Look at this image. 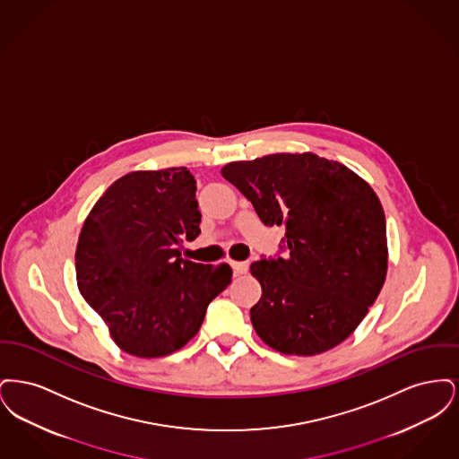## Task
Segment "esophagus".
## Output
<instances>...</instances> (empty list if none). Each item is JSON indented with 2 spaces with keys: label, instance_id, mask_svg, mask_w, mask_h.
Masks as SVG:
<instances>
[{
  "label": "esophagus",
  "instance_id": "obj_1",
  "mask_svg": "<svg viewBox=\"0 0 459 459\" xmlns=\"http://www.w3.org/2000/svg\"><path fill=\"white\" fill-rule=\"evenodd\" d=\"M232 264V268H234V272L236 273H247V270H249V263L247 262H232L230 263Z\"/></svg>",
  "mask_w": 459,
  "mask_h": 459
}]
</instances>
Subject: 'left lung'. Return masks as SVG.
Instances as JSON below:
<instances>
[{
  "instance_id": "1",
  "label": "left lung",
  "mask_w": 459,
  "mask_h": 459,
  "mask_svg": "<svg viewBox=\"0 0 459 459\" xmlns=\"http://www.w3.org/2000/svg\"><path fill=\"white\" fill-rule=\"evenodd\" d=\"M264 225H284L281 253L251 273L262 298L251 322L279 352L313 356L361 324L387 273L382 204L348 167L316 154H268L221 169Z\"/></svg>"
}]
</instances>
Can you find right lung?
<instances>
[{
    "label": "right lung",
    "instance_id": "right-lung-1",
    "mask_svg": "<svg viewBox=\"0 0 459 459\" xmlns=\"http://www.w3.org/2000/svg\"><path fill=\"white\" fill-rule=\"evenodd\" d=\"M199 223L186 167L124 175L91 210L75 251L77 285L120 350L160 358L184 348L230 284L229 264L180 258Z\"/></svg>",
    "mask_w": 459,
    "mask_h": 459
}]
</instances>
